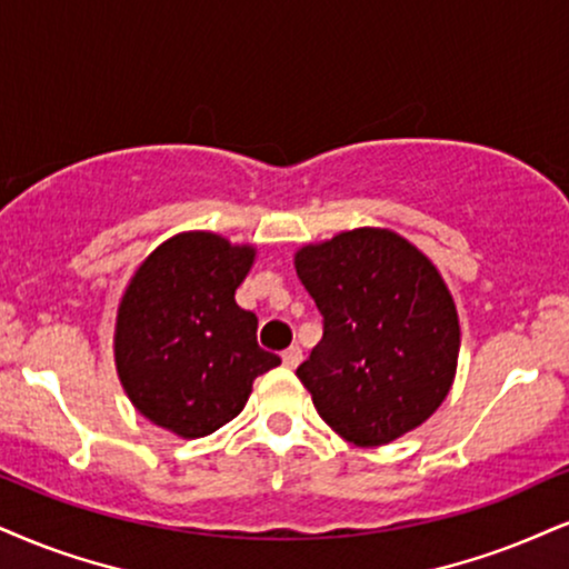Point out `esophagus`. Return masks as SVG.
Listing matches in <instances>:
<instances>
[{"label":"esophagus","instance_id":"obj_1","mask_svg":"<svg viewBox=\"0 0 569 569\" xmlns=\"http://www.w3.org/2000/svg\"><path fill=\"white\" fill-rule=\"evenodd\" d=\"M300 361H303V350H300L298 346H290V348H287L284 353H282V363H284L287 369H296Z\"/></svg>","mask_w":569,"mask_h":569}]
</instances>
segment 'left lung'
Returning <instances> with one entry per match:
<instances>
[{
  "mask_svg": "<svg viewBox=\"0 0 569 569\" xmlns=\"http://www.w3.org/2000/svg\"><path fill=\"white\" fill-rule=\"evenodd\" d=\"M296 271L325 319L298 367L319 417L356 446H385L430 419L459 359V317L430 258L363 227L300 248Z\"/></svg>",
  "mask_w": 569,
  "mask_h": 569,
  "instance_id": "8db88e82",
  "label": "left lung"
}]
</instances>
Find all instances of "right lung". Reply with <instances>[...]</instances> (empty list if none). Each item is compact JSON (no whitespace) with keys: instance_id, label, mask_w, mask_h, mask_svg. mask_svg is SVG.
<instances>
[{"instance_id":"add662e5","label":"right lung","mask_w":569,"mask_h":569,"mask_svg":"<svg viewBox=\"0 0 569 569\" xmlns=\"http://www.w3.org/2000/svg\"><path fill=\"white\" fill-rule=\"evenodd\" d=\"M256 248L184 231L147 256L116 319V369L139 413L179 438H206L248 403L282 359L258 346V317L237 306Z\"/></svg>"}]
</instances>
